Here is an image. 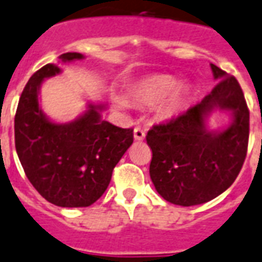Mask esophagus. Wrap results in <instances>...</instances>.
<instances>
[{"mask_svg": "<svg viewBox=\"0 0 262 262\" xmlns=\"http://www.w3.org/2000/svg\"><path fill=\"white\" fill-rule=\"evenodd\" d=\"M146 137V133L142 128L137 127V128H134V138H135V141H143Z\"/></svg>", "mask_w": 262, "mask_h": 262, "instance_id": "obj_1", "label": "esophagus"}]
</instances>
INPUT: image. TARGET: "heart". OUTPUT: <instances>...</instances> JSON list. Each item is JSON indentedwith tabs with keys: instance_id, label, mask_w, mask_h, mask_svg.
Segmentation results:
<instances>
[{
	"instance_id": "b5f03b06",
	"label": "heart",
	"mask_w": 262,
	"mask_h": 262,
	"mask_svg": "<svg viewBox=\"0 0 262 262\" xmlns=\"http://www.w3.org/2000/svg\"><path fill=\"white\" fill-rule=\"evenodd\" d=\"M128 94L134 102L139 105H153L156 120L168 123L187 111L194 91L188 84H179V80L173 75L153 74L137 80L129 87ZM113 105L124 109L127 108V101L115 97Z\"/></svg>"
}]
</instances>
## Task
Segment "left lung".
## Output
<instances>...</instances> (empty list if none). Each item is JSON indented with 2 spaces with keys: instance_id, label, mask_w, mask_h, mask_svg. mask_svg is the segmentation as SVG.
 <instances>
[{
  "instance_id": "1",
  "label": "left lung",
  "mask_w": 262,
  "mask_h": 262,
  "mask_svg": "<svg viewBox=\"0 0 262 262\" xmlns=\"http://www.w3.org/2000/svg\"><path fill=\"white\" fill-rule=\"evenodd\" d=\"M217 84L210 94L167 124L154 125L146 135L151 149L150 179L164 200L180 206L205 204L234 183L246 159L249 109L234 76L210 64ZM226 110L231 123L210 130L207 119Z\"/></svg>"
}]
</instances>
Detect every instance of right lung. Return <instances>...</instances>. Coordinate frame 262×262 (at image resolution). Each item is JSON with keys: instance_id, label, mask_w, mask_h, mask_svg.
<instances>
[{"instance_id": "add662e5", "label": "right lung", "mask_w": 262, "mask_h": 262, "mask_svg": "<svg viewBox=\"0 0 262 262\" xmlns=\"http://www.w3.org/2000/svg\"><path fill=\"white\" fill-rule=\"evenodd\" d=\"M62 64L83 60L64 53ZM61 74L58 64H46L24 87L15 116V145L28 180L50 204L86 208L108 188L113 168L134 142L131 128L102 120L103 103H87L83 115L70 123L50 120L40 108L45 79Z\"/></svg>"}]
</instances>
